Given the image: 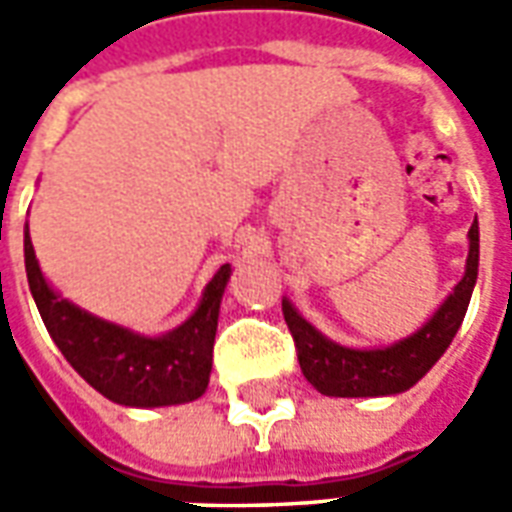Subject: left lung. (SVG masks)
<instances>
[{
    "instance_id": "obj_1",
    "label": "left lung",
    "mask_w": 512,
    "mask_h": 512,
    "mask_svg": "<svg viewBox=\"0 0 512 512\" xmlns=\"http://www.w3.org/2000/svg\"><path fill=\"white\" fill-rule=\"evenodd\" d=\"M477 266H480V227L474 219L461 282L417 332L384 348H348L334 343L326 334L318 332L288 299H282L285 323L296 340L304 378L321 395L329 397H384L411 389L439 362L441 354L450 348L455 332L461 329L477 282Z\"/></svg>"
}]
</instances>
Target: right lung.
Masks as SVG:
<instances>
[{"label":"right lung","instance_id":"1","mask_svg":"<svg viewBox=\"0 0 512 512\" xmlns=\"http://www.w3.org/2000/svg\"><path fill=\"white\" fill-rule=\"evenodd\" d=\"M24 263L32 299L51 340L73 370L101 395L131 408L178 406L205 395L211 381L219 307L233 274L230 263L205 285L197 310L172 332L158 337L104 321L62 299L40 271L29 227L24 230Z\"/></svg>","mask_w":512,"mask_h":512}]
</instances>
